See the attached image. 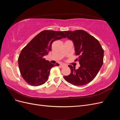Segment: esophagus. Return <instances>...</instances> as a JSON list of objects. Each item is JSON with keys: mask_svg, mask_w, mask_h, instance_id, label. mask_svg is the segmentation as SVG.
<instances>
[{"mask_svg": "<svg viewBox=\"0 0 120 120\" xmlns=\"http://www.w3.org/2000/svg\"><path fill=\"white\" fill-rule=\"evenodd\" d=\"M60 66H61V68H64V67L66 66V65L64 64H60Z\"/></svg>", "mask_w": 120, "mask_h": 120, "instance_id": "34e87169", "label": "esophagus"}]
</instances>
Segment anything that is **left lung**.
Listing matches in <instances>:
<instances>
[{"label":"left lung","mask_w":120,"mask_h":120,"mask_svg":"<svg viewBox=\"0 0 120 120\" xmlns=\"http://www.w3.org/2000/svg\"><path fill=\"white\" fill-rule=\"evenodd\" d=\"M64 32L74 43L75 54L79 56L75 61H79L80 67L75 70V67L68 65L71 72L64 78L74 86L86 85L93 80L102 66L104 50L99 41L85 30Z\"/></svg>","instance_id":"8db88e82"}]
</instances>
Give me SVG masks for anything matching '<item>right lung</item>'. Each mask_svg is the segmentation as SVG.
Returning a JSON list of instances; mask_svg holds the SVG:
<instances>
[{
  "label": "right lung",
  "mask_w": 120,
  "mask_h": 120,
  "mask_svg": "<svg viewBox=\"0 0 120 120\" xmlns=\"http://www.w3.org/2000/svg\"><path fill=\"white\" fill-rule=\"evenodd\" d=\"M66 38L63 31L43 30L22 49L18 63L21 75L29 85L38 86L48 81L51 68L59 64L50 63L44 56L51 50L54 41Z\"/></svg>",
  "instance_id": "right-lung-1"
}]
</instances>
